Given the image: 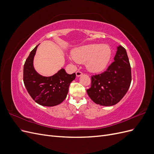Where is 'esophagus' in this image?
Here are the masks:
<instances>
[{
    "label": "esophagus",
    "mask_w": 154,
    "mask_h": 154,
    "mask_svg": "<svg viewBox=\"0 0 154 154\" xmlns=\"http://www.w3.org/2000/svg\"><path fill=\"white\" fill-rule=\"evenodd\" d=\"M76 76L79 77V76H82V74H83V73H82V72H81V71H78L76 72Z\"/></svg>",
    "instance_id": "obj_1"
}]
</instances>
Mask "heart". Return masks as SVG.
Masks as SVG:
<instances>
[{"instance_id":"1","label":"heart","mask_w":154,"mask_h":154,"mask_svg":"<svg viewBox=\"0 0 154 154\" xmlns=\"http://www.w3.org/2000/svg\"><path fill=\"white\" fill-rule=\"evenodd\" d=\"M111 57V49L105 44H93L82 46L72 53V57L79 63L86 62V67L92 72L103 71Z\"/></svg>"}]
</instances>
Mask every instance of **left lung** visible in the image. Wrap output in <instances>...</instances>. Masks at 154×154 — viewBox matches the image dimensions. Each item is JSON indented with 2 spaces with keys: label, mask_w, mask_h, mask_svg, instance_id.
Here are the masks:
<instances>
[{
  "label": "left lung",
  "mask_w": 154,
  "mask_h": 154,
  "mask_svg": "<svg viewBox=\"0 0 154 154\" xmlns=\"http://www.w3.org/2000/svg\"><path fill=\"white\" fill-rule=\"evenodd\" d=\"M117 49L114 62L106 71L91 76V88L87 92L96 104L112 106L118 103L131 83V67L127 51L122 45Z\"/></svg>",
  "instance_id": "1"
}]
</instances>
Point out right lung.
Masks as SVG:
<instances>
[{"instance_id": "right-lung-1", "label": "right lung", "mask_w": 154, "mask_h": 154, "mask_svg": "<svg viewBox=\"0 0 154 154\" xmlns=\"http://www.w3.org/2000/svg\"><path fill=\"white\" fill-rule=\"evenodd\" d=\"M38 45L32 49L24 66V85L29 95L37 103L46 106L59 105L66 98L70 83L76 74H67L62 69L51 76H43L33 67V59Z\"/></svg>"}]
</instances>
